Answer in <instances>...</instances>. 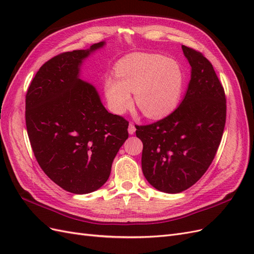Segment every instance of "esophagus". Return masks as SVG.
Returning a JSON list of instances; mask_svg holds the SVG:
<instances>
[{"label": "esophagus", "mask_w": 254, "mask_h": 254, "mask_svg": "<svg viewBox=\"0 0 254 254\" xmlns=\"http://www.w3.org/2000/svg\"><path fill=\"white\" fill-rule=\"evenodd\" d=\"M134 132H135V127H134V125L132 124V123H130L129 127H128V133L129 134H133Z\"/></svg>", "instance_id": "obj_1"}]
</instances>
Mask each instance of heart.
Wrapping results in <instances>:
<instances>
[{"label": "heart", "mask_w": 254, "mask_h": 254, "mask_svg": "<svg viewBox=\"0 0 254 254\" xmlns=\"http://www.w3.org/2000/svg\"><path fill=\"white\" fill-rule=\"evenodd\" d=\"M117 76L105 80L109 109L121 114L132 103L149 119H160L172 112L181 96L184 75L174 60L155 54H132L115 67Z\"/></svg>", "instance_id": "heart-1"}]
</instances>
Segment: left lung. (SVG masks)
Masks as SVG:
<instances>
[{"instance_id":"obj_1","label":"left lung","mask_w":254,"mask_h":254,"mask_svg":"<svg viewBox=\"0 0 254 254\" xmlns=\"http://www.w3.org/2000/svg\"><path fill=\"white\" fill-rule=\"evenodd\" d=\"M191 67L180 106L153 124L135 126L143 143L142 171L151 186L176 194L201 178L216 155L226 124V95L212 64L182 45Z\"/></svg>"}]
</instances>
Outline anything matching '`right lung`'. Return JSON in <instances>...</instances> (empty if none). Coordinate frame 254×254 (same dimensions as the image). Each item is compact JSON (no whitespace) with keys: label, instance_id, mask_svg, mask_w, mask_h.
Segmentation results:
<instances>
[{"label":"right lung","instance_id":"add662e5","mask_svg":"<svg viewBox=\"0 0 254 254\" xmlns=\"http://www.w3.org/2000/svg\"><path fill=\"white\" fill-rule=\"evenodd\" d=\"M105 42L47 61L27 90L25 121L34 155L57 186L92 193L108 180L128 137V122L109 113L94 86L79 78L82 61Z\"/></svg>","mask_w":254,"mask_h":254}]
</instances>
